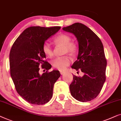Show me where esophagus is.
<instances>
[{"instance_id":"1","label":"esophagus","mask_w":121,"mask_h":121,"mask_svg":"<svg viewBox=\"0 0 121 121\" xmlns=\"http://www.w3.org/2000/svg\"><path fill=\"white\" fill-rule=\"evenodd\" d=\"M60 72L61 75H64V74L66 72L64 71H60Z\"/></svg>"}]
</instances>
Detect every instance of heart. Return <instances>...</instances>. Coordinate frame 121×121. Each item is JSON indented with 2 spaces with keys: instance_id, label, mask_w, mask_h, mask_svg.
<instances>
[{
  "instance_id": "1",
  "label": "heart",
  "mask_w": 121,
  "mask_h": 121,
  "mask_svg": "<svg viewBox=\"0 0 121 121\" xmlns=\"http://www.w3.org/2000/svg\"><path fill=\"white\" fill-rule=\"evenodd\" d=\"M55 44L64 46V53L74 54L77 51V45L74 42L71 41V38L67 34L59 35L54 39ZM43 51L44 54L48 57H51L54 55L53 50L49 43H44L43 45ZM52 65L55 69L59 70H64L69 65L71 62V58L69 56L65 55L56 57L52 61Z\"/></svg>"
}]
</instances>
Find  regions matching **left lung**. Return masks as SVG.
Listing matches in <instances>:
<instances>
[{
    "label": "left lung",
    "instance_id": "left-lung-1",
    "mask_svg": "<svg viewBox=\"0 0 121 121\" xmlns=\"http://www.w3.org/2000/svg\"><path fill=\"white\" fill-rule=\"evenodd\" d=\"M62 29L76 37L78 54L71 67L84 73L82 77L73 75L70 85L71 94L82 102L92 100L99 95L106 81L107 60L102 42L94 32L79 22Z\"/></svg>",
    "mask_w": 121,
    "mask_h": 121
}]
</instances>
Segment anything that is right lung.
Instances as JSON below:
<instances>
[{
    "instance_id": "obj_1",
    "label": "right lung",
    "mask_w": 121,
    "mask_h": 121,
    "mask_svg": "<svg viewBox=\"0 0 121 121\" xmlns=\"http://www.w3.org/2000/svg\"><path fill=\"white\" fill-rule=\"evenodd\" d=\"M60 28L29 27L19 35L11 48V77L17 92L30 104H44L52 98L54 85L60 73L57 70L48 71L51 65L45 60L43 45ZM41 68L47 70L41 75L39 73Z\"/></svg>"
}]
</instances>
